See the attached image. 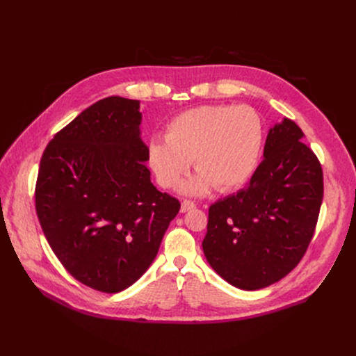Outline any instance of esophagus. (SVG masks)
<instances>
[{
    "instance_id": "esophagus-1",
    "label": "esophagus",
    "mask_w": 356,
    "mask_h": 356,
    "mask_svg": "<svg viewBox=\"0 0 356 356\" xmlns=\"http://www.w3.org/2000/svg\"><path fill=\"white\" fill-rule=\"evenodd\" d=\"M196 207L195 204V202H192V200H183L181 202V212L184 213V212H188V211H191V209H193Z\"/></svg>"
}]
</instances>
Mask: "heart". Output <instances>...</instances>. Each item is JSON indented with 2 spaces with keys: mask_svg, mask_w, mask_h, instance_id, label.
Returning <instances> with one entry per match:
<instances>
[{
  "mask_svg": "<svg viewBox=\"0 0 356 356\" xmlns=\"http://www.w3.org/2000/svg\"><path fill=\"white\" fill-rule=\"evenodd\" d=\"M263 147V122L248 105H203L168 122L165 140L147 147L148 164L163 188H175L189 172H199L181 189L191 195L220 192L244 184L257 167Z\"/></svg>",
  "mask_w": 356,
  "mask_h": 356,
  "instance_id": "heart-1",
  "label": "heart"
}]
</instances>
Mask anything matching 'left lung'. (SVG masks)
I'll use <instances>...</instances> for the list:
<instances>
[{"instance_id":"obj_1","label":"left lung","mask_w":356,"mask_h":356,"mask_svg":"<svg viewBox=\"0 0 356 356\" xmlns=\"http://www.w3.org/2000/svg\"><path fill=\"white\" fill-rule=\"evenodd\" d=\"M303 137L289 118L275 124L247 188L211 204L203 252L211 267L238 289L277 283L300 263L313 238L323 172Z\"/></svg>"}]
</instances>
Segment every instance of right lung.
Wrapping results in <instances>:
<instances>
[{
    "instance_id": "1",
    "label": "right lung",
    "mask_w": 356,
    "mask_h": 356,
    "mask_svg": "<svg viewBox=\"0 0 356 356\" xmlns=\"http://www.w3.org/2000/svg\"><path fill=\"white\" fill-rule=\"evenodd\" d=\"M140 101L104 98L47 144L35 212L50 248L82 284L118 293L154 261L180 202L144 164Z\"/></svg>"
}]
</instances>
